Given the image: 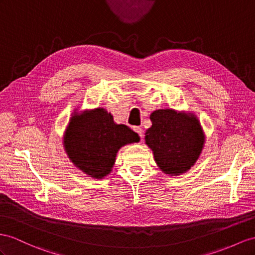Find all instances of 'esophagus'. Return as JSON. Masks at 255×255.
<instances>
[{
	"label": "esophagus",
	"mask_w": 255,
	"mask_h": 255,
	"mask_svg": "<svg viewBox=\"0 0 255 255\" xmlns=\"http://www.w3.org/2000/svg\"><path fill=\"white\" fill-rule=\"evenodd\" d=\"M133 130H134V131H135L136 133H138V134H139V136H140V138H141V139L143 138V130H142V128H141V127H138V126H134V127H133Z\"/></svg>",
	"instance_id": "obj_1"
}]
</instances>
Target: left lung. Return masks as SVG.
Instances as JSON below:
<instances>
[{"instance_id": "obj_1", "label": "left lung", "mask_w": 255, "mask_h": 255, "mask_svg": "<svg viewBox=\"0 0 255 255\" xmlns=\"http://www.w3.org/2000/svg\"><path fill=\"white\" fill-rule=\"evenodd\" d=\"M152 127L145 132V143L152 148L155 161L167 174L188 170L197 160L205 136L198 120L173 110L155 111L149 117Z\"/></svg>"}]
</instances>
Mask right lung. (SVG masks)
<instances>
[{"instance_id": "right-lung-1", "label": "right lung", "mask_w": 255, "mask_h": 255, "mask_svg": "<svg viewBox=\"0 0 255 255\" xmlns=\"http://www.w3.org/2000/svg\"><path fill=\"white\" fill-rule=\"evenodd\" d=\"M139 135L125 125H116L103 109L74 115L64 136L70 159L85 173L102 179L110 173L119 149L138 142Z\"/></svg>"}]
</instances>
